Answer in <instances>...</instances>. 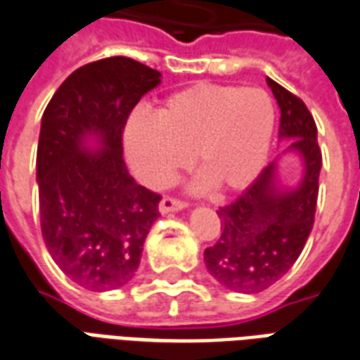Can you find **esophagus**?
<instances>
[{"instance_id": "obj_1", "label": "esophagus", "mask_w": 360, "mask_h": 360, "mask_svg": "<svg viewBox=\"0 0 360 360\" xmlns=\"http://www.w3.org/2000/svg\"><path fill=\"white\" fill-rule=\"evenodd\" d=\"M187 206V202L179 200V198H173V196H164L160 200V212L162 214H169V212H179L183 207Z\"/></svg>"}]
</instances>
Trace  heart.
Masks as SVG:
<instances>
[{"instance_id": "1", "label": "heart", "mask_w": 360, "mask_h": 360, "mask_svg": "<svg viewBox=\"0 0 360 360\" xmlns=\"http://www.w3.org/2000/svg\"><path fill=\"white\" fill-rule=\"evenodd\" d=\"M275 105L263 89L196 84L160 103L156 118L133 114L124 131L126 156L145 185L164 188L188 156L221 193L248 187L267 160Z\"/></svg>"}]
</instances>
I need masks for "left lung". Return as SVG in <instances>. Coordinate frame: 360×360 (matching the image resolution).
Instances as JSON below:
<instances>
[{
  "instance_id": "obj_1",
  "label": "left lung",
  "mask_w": 360,
  "mask_h": 360,
  "mask_svg": "<svg viewBox=\"0 0 360 360\" xmlns=\"http://www.w3.org/2000/svg\"><path fill=\"white\" fill-rule=\"evenodd\" d=\"M281 108L278 137L286 150L303 158V179L294 191L276 187V164L227 206L217 210L219 238L204 250L210 275L225 288L257 294L288 273L302 254L315 223L322 154L315 120L302 98L267 78Z\"/></svg>"
}]
</instances>
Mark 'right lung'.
<instances>
[{
  "instance_id": "add662e5",
  "label": "right lung",
  "mask_w": 360,
  "mask_h": 360,
  "mask_svg": "<svg viewBox=\"0 0 360 360\" xmlns=\"http://www.w3.org/2000/svg\"><path fill=\"white\" fill-rule=\"evenodd\" d=\"M160 72L129 57L79 66L41 118L38 187L41 234L70 281L93 292L124 286L139 267L162 196L135 183L124 162V127ZM101 149L87 151L84 137Z\"/></svg>"
}]
</instances>
